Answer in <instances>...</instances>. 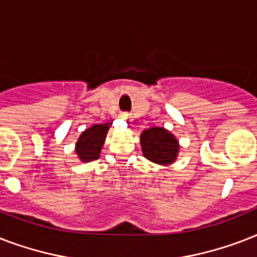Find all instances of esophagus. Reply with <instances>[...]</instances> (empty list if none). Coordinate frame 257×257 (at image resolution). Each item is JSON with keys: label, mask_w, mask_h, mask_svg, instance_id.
Here are the masks:
<instances>
[{"label": "esophagus", "mask_w": 257, "mask_h": 257, "mask_svg": "<svg viewBox=\"0 0 257 257\" xmlns=\"http://www.w3.org/2000/svg\"><path fill=\"white\" fill-rule=\"evenodd\" d=\"M120 116H121V118H122V120H125V121L132 120V114H131V113H128V112H122Z\"/></svg>", "instance_id": "34e87169"}]
</instances>
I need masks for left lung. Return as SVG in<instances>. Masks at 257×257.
I'll list each match as a JSON object with an SVG mask.
<instances>
[{"instance_id": "left-lung-1", "label": "left lung", "mask_w": 257, "mask_h": 257, "mask_svg": "<svg viewBox=\"0 0 257 257\" xmlns=\"http://www.w3.org/2000/svg\"><path fill=\"white\" fill-rule=\"evenodd\" d=\"M140 144L145 159L156 164H172L179 155V140L160 126H153L141 133Z\"/></svg>"}]
</instances>
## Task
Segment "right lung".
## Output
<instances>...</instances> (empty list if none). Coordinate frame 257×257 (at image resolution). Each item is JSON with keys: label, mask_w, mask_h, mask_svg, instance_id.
Instances as JSON below:
<instances>
[{"label": "right lung", "mask_w": 257, "mask_h": 257, "mask_svg": "<svg viewBox=\"0 0 257 257\" xmlns=\"http://www.w3.org/2000/svg\"><path fill=\"white\" fill-rule=\"evenodd\" d=\"M109 128L108 124H94L81 133L76 143V153L80 160L89 163L100 157Z\"/></svg>", "instance_id": "1"}]
</instances>
